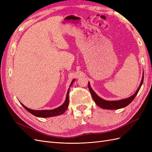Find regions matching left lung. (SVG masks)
I'll return each mask as SVG.
<instances>
[{
  "mask_svg": "<svg viewBox=\"0 0 152 152\" xmlns=\"http://www.w3.org/2000/svg\"><path fill=\"white\" fill-rule=\"evenodd\" d=\"M143 79H144V73H143V74H142V77L140 85L138 87V89H137V90L136 91V93L129 98H127L126 99H121V100H118V101H107V100H104L102 98H101L95 93V92L93 89H92L89 82H88V87H89V91L91 92L92 97H93V100L94 101L95 103L97 104L98 107H99L102 108H103V109L116 110V109H119V108L126 107L128 104H129L132 102V100L134 99L136 96L137 95V93H138L140 88H141V87L142 84V82H143Z\"/></svg>",
  "mask_w": 152,
  "mask_h": 152,
  "instance_id": "obj_1",
  "label": "left lung"
}]
</instances>
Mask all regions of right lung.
Here are the masks:
<instances>
[{
  "label": "right lung",
  "mask_w": 152,
  "mask_h": 152,
  "mask_svg": "<svg viewBox=\"0 0 152 152\" xmlns=\"http://www.w3.org/2000/svg\"><path fill=\"white\" fill-rule=\"evenodd\" d=\"M75 81V79H73L72 82L70 86H72L73 82ZM69 91H70V87L67 91L66 93V99L65 102H64V103L61 105L60 107H59L53 109V110H31L28 108L26 107L25 106H24L22 103L23 107L27 111L31 113L34 115L38 117H42V118H47V117H54V116H58V115H60L63 114L64 112H65L68 107V104H69V97H68V94H69Z\"/></svg>",
  "instance_id": "add662e5"
}]
</instances>
